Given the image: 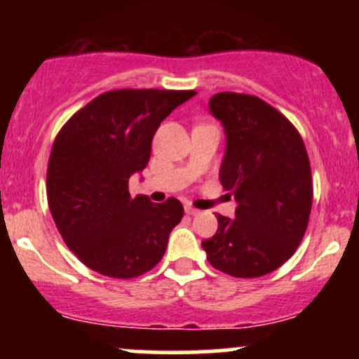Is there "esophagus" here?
<instances>
[{"instance_id":"obj_1","label":"esophagus","mask_w":359,"mask_h":359,"mask_svg":"<svg viewBox=\"0 0 359 359\" xmlns=\"http://www.w3.org/2000/svg\"><path fill=\"white\" fill-rule=\"evenodd\" d=\"M185 214H191V216H194V214H197V212H199V211H197V209L196 208H192V205L191 204H185Z\"/></svg>"}]
</instances>
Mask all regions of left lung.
Returning a JSON list of instances; mask_svg holds the SVG:
<instances>
[{"label":"left lung","mask_w":359,"mask_h":359,"mask_svg":"<svg viewBox=\"0 0 359 359\" xmlns=\"http://www.w3.org/2000/svg\"><path fill=\"white\" fill-rule=\"evenodd\" d=\"M224 126L219 180L236 199L234 219L217 214V231L203 241L209 263L238 278L282 266L306 234L312 174L297 128L257 96L217 93L209 101Z\"/></svg>","instance_id":"8db88e82"}]
</instances>
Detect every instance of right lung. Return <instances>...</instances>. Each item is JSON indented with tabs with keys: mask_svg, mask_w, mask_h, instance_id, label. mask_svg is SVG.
Listing matches in <instances>:
<instances>
[{
	"mask_svg": "<svg viewBox=\"0 0 359 359\" xmlns=\"http://www.w3.org/2000/svg\"><path fill=\"white\" fill-rule=\"evenodd\" d=\"M196 90L102 93L62 126L47 168V199L62 240L90 270L113 278L150 271L184 216L180 201L131 197L160 123Z\"/></svg>",
	"mask_w": 359,
	"mask_h": 359,
	"instance_id": "obj_1",
	"label": "right lung"
}]
</instances>
